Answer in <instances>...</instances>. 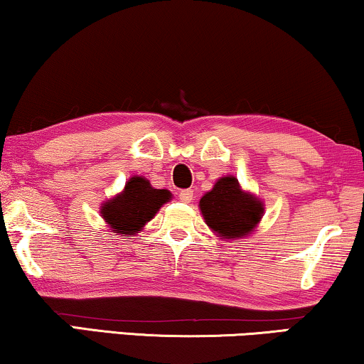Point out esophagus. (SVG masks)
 <instances>
[{"mask_svg": "<svg viewBox=\"0 0 364 364\" xmlns=\"http://www.w3.org/2000/svg\"><path fill=\"white\" fill-rule=\"evenodd\" d=\"M178 199H181L182 202H191L193 199V192L191 191V188L181 191V192H178Z\"/></svg>", "mask_w": 364, "mask_h": 364, "instance_id": "34e87169", "label": "esophagus"}]
</instances>
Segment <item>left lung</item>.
<instances>
[{
    "label": "left lung",
    "instance_id": "1",
    "mask_svg": "<svg viewBox=\"0 0 364 364\" xmlns=\"http://www.w3.org/2000/svg\"><path fill=\"white\" fill-rule=\"evenodd\" d=\"M200 210L209 228L224 237H242L261 220L262 204L240 191L234 177H223L200 199Z\"/></svg>",
    "mask_w": 364,
    "mask_h": 364
}]
</instances>
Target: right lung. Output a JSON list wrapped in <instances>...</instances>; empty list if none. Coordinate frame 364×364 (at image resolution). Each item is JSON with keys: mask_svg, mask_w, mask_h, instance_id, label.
Returning a JSON list of instances; mask_svg holds the SVG:
<instances>
[{"mask_svg": "<svg viewBox=\"0 0 364 364\" xmlns=\"http://www.w3.org/2000/svg\"><path fill=\"white\" fill-rule=\"evenodd\" d=\"M171 192L154 188L144 177H132L125 191L102 207L103 219L117 234L134 235L144 228L165 202L171 200Z\"/></svg>", "mask_w": 364, "mask_h": 364, "instance_id": "obj_1", "label": "right lung"}]
</instances>
